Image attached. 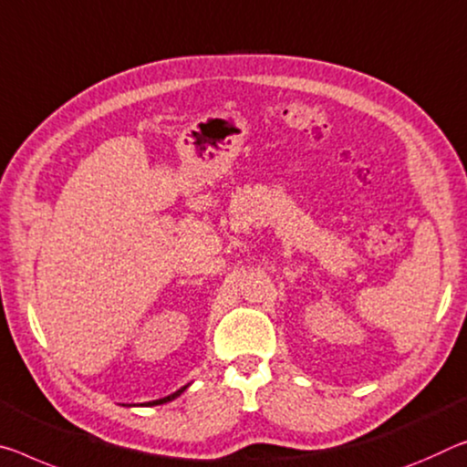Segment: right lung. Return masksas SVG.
<instances>
[{
	"label": "right lung",
	"instance_id": "right-lung-1",
	"mask_svg": "<svg viewBox=\"0 0 467 467\" xmlns=\"http://www.w3.org/2000/svg\"><path fill=\"white\" fill-rule=\"evenodd\" d=\"M184 389H187V387H182V389H179V390H176V393H172V395H168V397H164V399H158V401H150V403H147V405H161V403H168V401H172V399H176V397H179L181 393H182V390Z\"/></svg>",
	"mask_w": 467,
	"mask_h": 467
}]
</instances>
